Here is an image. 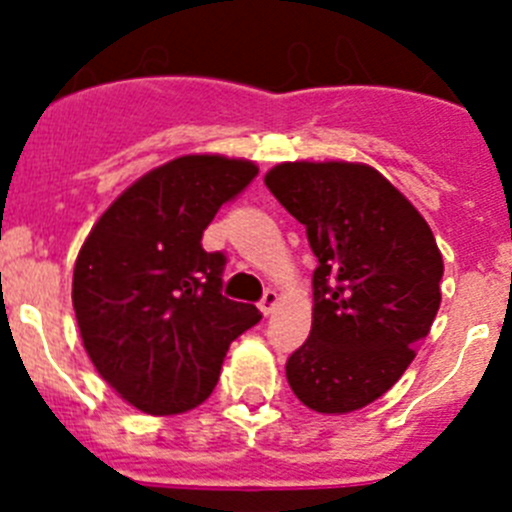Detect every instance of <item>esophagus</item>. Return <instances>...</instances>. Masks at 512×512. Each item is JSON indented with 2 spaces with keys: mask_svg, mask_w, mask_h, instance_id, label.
Returning a JSON list of instances; mask_svg holds the SVG:
<instances>
[{
  "mask_svg": "<svg viewBox=\"0 0 512 512\" xmlns=\"http://www.w3.org/2000/svg\"><path fill=\"white\" fill-rule=\"evenodd\" d=\"M277 305H279V295H277V292H274V289H266L264 297H261V302H259L261 312H264V315H271V312L277 310Z\"/></svg>",
  "mask_w": 512,
  "mask_h": 512,
  "instance_id": "esophagus-1",
  "label": "esophagus"
}]
</instances>
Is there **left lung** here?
<instances>
[{
  "label": "left lung",
  "instance_id": "left-lung-1",
  "mask_svg": "<svg viewBox=\"0 0 512 512\" xmlns=\"http://www.w3.org/2000/svg\"><path fill=\"white\" fill-rule=\"evenodd\" d=\"M307 230L312 328L287 359V382L315 413H354L415 359L441 305L443 259L431 228L377 169L295 161L264 176Z\"/></svg>",
  "mask_w": 512,
  "mask_h": 512
}]
</instances>
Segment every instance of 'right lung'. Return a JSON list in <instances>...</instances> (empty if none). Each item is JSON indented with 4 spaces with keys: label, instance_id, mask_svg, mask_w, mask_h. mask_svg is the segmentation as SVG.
I'll list each match as a JSON object with an SVG mask.
<instances>
[{
    "label": "right lung",
    "instance_id": "1",
    "mask_svg": "<svg viewBox=\"0 0 512 512\" xmlns=\"http://www.w3.org/2000/svg\"><path fill=\"white\" fill-rule=\"evenodd\" d=\"M256 174L243 158H174L130 184L81 246L71 289L81 341L99 377L143 413L202 405L230 341L261 320L220 295L225 256L202 248L217 210Z\"/></svg>",
    "mask_w": 512,
    "mask_h": 512
}]
</instances>
